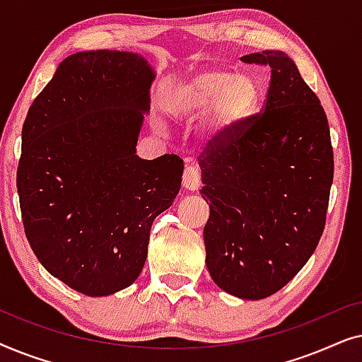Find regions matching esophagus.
Segmentation results:
<instances>
[{
    "label": "esophagus",
    "instance_id": "obj_1",
    "mask_svg": "<svg viewBox=\"0 0 362 362\" xmlns=\"http://www.w3.org/2000/svg\"><path fill=\"white\" fill-rule=\"evenodd\" d=\"M201 185V173L194 166H187L185 173H182V187L187 191L194 192L199 189Z\"/></svg>",
    "mask_w": 362,
    "mask_h": 362
}]
</instances>
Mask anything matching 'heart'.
<instances>
[{
  "label": "heart",
  "instance_id": "1",
  "mask_svg": "<svg viewBox=\"0 0 362 362\" xmlns=\"http://www.w3.org/2000/svg\"><path fill=\"white\" fill-rule=\"evenodd\" d=\"M262 86L250 74L204 67L191 74L173 92L170 112L176 122L201 121L207 143L226 141L257 110ZM161 130V125L158 127Z\"/></svg>",
  "mask_w": 362,
  "mask_h": 362
}]
</instances>
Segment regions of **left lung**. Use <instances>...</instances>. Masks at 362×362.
Listing matches in <instances>:
<instances>
[{
    "instance_id": "1",
    "label": "left lung",
    "mask_w": 362,
    "mask_h": 362,
    "mask_svg": "<svg viewBox=\"0 0 362 362\" xmlns=\"http://www.w3.org/2000/svg\"><path fill=\"white\" fill-rule=\"evenodd\" d=\"M242 61L269 64L270 88L262 115L201 158V194L211 212L206 265L226 293L262 300L284 288L318 245L333 150L323 107L285 52Z\"/></svg>"
}]
</instances>
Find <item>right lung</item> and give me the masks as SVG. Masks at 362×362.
Instances as JSON below:
<instances>
[{
  "mask_svg": "<svg viewBox=\"0 0 362 362\" xmlns=\"http://www.w3.org/2000/svg\"><path fill=\"white\" fill-rule=\"evenodd\" d=\"M155 77L141 54L76 52L24 120L16 180L24 232L44 269L87 296L138 279L153 221L180 192V156L136 155Z\"/></svg>",
  "mask_w": 362,
  "mask_h": 362,
  "instance_id": "add662e5",
  "label": "right lung"
}]
</instances>
